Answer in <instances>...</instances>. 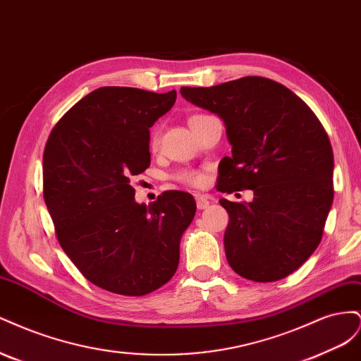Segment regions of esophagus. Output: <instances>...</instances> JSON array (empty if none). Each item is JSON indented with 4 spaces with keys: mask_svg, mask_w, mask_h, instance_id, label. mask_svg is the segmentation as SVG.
Masks as SVG:
<instances>
[{
    "mask_svg": "<svg viewBox=\"0 0 361 361\" xmlns=\"http://www.w3.org/2000/svg\"><path fill=\"white\" fill-rule=\"evenodd\" d=\"M194 197H195V203H197L199 209H206V207L209 206V203H211V197H209V195H206V194L197 192V194H194Z\"/></svg>",
    "mask_w": 361,
    "mask_h": 361,
    "instance_id": "1",
    "label": "esophagus"
}]
</instances>
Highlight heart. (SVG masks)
<instances>
[{
    "label": "heart",
    "mask_w": 361,
    "mask_h": 361,
    "mask_svg": "<svg viewBox=\"0 0 361 361\" xmlns=\"http://www.w3.org/2000/svg\"><path fill=\"white\" fill-rule=\"evenodd\" d=\"M158 143H159V134L157 133V130H154V133L150 134V138H149L150 149H157ZM178 179L183 183H187V185H192V187H200V185L204 180L202 174L197 173V171H183V173L179 174Z\"/></svg>",
    "instance_id": "obj_1"
}]
</instances>
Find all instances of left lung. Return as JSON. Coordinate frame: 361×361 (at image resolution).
I'll use <instances>...</instances> for the list:
<instances>
[{
  "label": "left lung",
  "instance_id": "1",
  "mask_svg": "<svg viewBox=\"0 0 361 361\" xmlns=\"http://www.w3.org/2000/svg\"><path fill=\"white\" fill-rule=\"evenodd\" d=\"M180 94L226 125L232 157L218 167V190L255 192L250 203L220 200L228 212V265L253 281L288 277L318 248L333 204L334 158L324 126L288 87L262 76L182 87Z\"/></svg>",
  "mask_w": 361,
  "mask_h": 361
}]
</instances>
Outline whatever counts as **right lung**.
<instances>
[{"mask_svg":"<svg viewBox=\"0 0 361 361\" xmlns=\"http://www.w3.org/2000/svg\"><path fill=\"white\" fill-rule=\"evenodd\" d=\"M176 92L101 87L54 126L43 152V197L59 243L93 285L128 297L157 290L174 276L195 200L166 191L137 203L130 179L150 166L149 129Z\"/></svg>","mask_w":361,"mask_h":361,"instance_id":"1","label":"right lung"}]
</instances>
